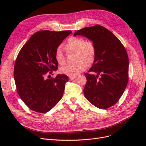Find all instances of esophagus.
I'll list each match as a JSON object with an SVG mask.
<instances>
[{"label":"esophagus","instance_id":"1","mask_svg":"<svg viewBox=\"0 0 146 146\" xmlns=\"http://www.w3.org/2000/svg\"><path fill=\"white\" fill-rule=\"evenodd\" d=\"M76 78V77H69V80H73L74 79Z\"/></svg>","mask_w":146,"mask_h":146}]
</instances>
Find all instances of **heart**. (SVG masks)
<instances>
[{"mask_svg":"<svg viewBox=\"0 0 146 146\" xmlns=\"http://www.w3.org/2000/svg\"><path fill=\"white\" fill-rule=\"evenodd\" d=\"M64 48L67 52H76V63L68 64L60 69V72L69 77H76L85 69L86 64L90 65L94 60L96 47L91 41H86L82 37L73 36L68 39ZM56 62L60 66L65 64L66 59L61 47L56 48L55 53Z\"/></svg>","mask_w":146,"mask_h":146,"instance_id":"heart-1","label":"heart"}]
</instances>
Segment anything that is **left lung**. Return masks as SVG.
I'll return each mask as SVG.
<instances>
[{
    "mask_svg": "<svg viewBox=\"0 0 146 146\" xmlns=\"http://www.w3.org/2000/svg\"><path fill=\"white\" fill-rule=\"evenodd\" d=\"M74 35L87 38L96 47L93 64L85 74V97L99 108L111 107L121 98L129 81V57L125 47L112 32L99 25L78 30Z\"/></svg>",
    "mask_w": 146,
    "mask_h": 146,
    "instance_id": "obj_1",
    "label": "left lung"
}]
</instances>
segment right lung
Instances as JSON below:
<instances>
[{"label": "right lung", "mask_w": 146, "mask_h": 146, "mask_svg": "<svg viewBox=\"0 0 146 146\" xmlns=\"http://www.w3.org/2000/svg\"><path fill=\"white\" fill-rule=\"evenodd\" d=\"M70 33V30L38 31L19 52L14 68L17 92L33 111L47 113L62 98L65 84L69 80L68 76L57 74L54 78L46 76L58 69L55 50Z\"/></svg>", "instance_id": "right-lung-1"}]
</instances>
